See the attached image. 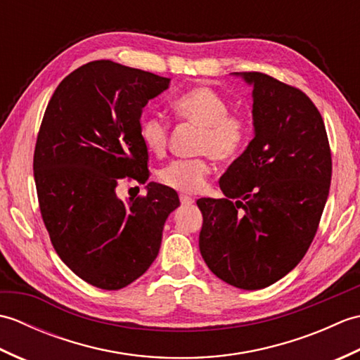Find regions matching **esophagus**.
Masks as SVG:
<instances>
[{
    "mask_svg": "<svg viewBox=\"0 0 360 360\" xmlns=\"http://www.w3.org/2000/svg\"><path fill=\"white\" fill-rule=\"evenodd\" d=\"M179 201H181V204L182 205H190L193 202V198H190V196H187V195H179Z\"/></svg>",
    "mask_w": 360,
    "mask_h": 360,
    "instance_id": "esophagus-1",
    "label": "esophagus"
}]
</instances>
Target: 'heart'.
<instances>
[{
  "label": "heart",
  "instance_id": "b5f03b06",
  "mask_svg": "<svg viewBox=\"0 0 360 360\" xmlns=\"http://www.w3.org/2000/svg\"><path fill=\"white\" fill-rule=\"evenodd\" d=\"M174 117L200 128L196 151L204 156L178 159L159 172L164 186L184 193H198L205 187L217 160H232L246 147L250 136V122L243 112L229 111L224 96L209 86L190 88L172 102ZM141 141L150 153L162 156L170 136V122L159 114H150L141 124Z\"/></svg>",
  "mask_w": 360,
  "mask_h": 360
}]
</instances>
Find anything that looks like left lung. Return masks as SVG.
I'll list each match as a JSON object with an SVG mask.
<instances>
[{"mask_svg":"<svg viewBox=\"0 0 360 360\" xmlns=\"http://www.w3.org/2000/svg\"><path fill=\"white\" fill-rule=\"evenodd\" d=\"M254 85L255 137L221 176L224 198H201L200 250L235 288L271 286L307 254L330 193L333 160L323 119L302 89L263 72Z\"/></svg>","mask_w":360,"mask_h":360,"instance_id":"8db88e82","label":"left lung"}]
</instances>
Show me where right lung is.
Returning a JSON list of instances; mask_svg holds the SVG:
<instances>
[{"mask_svg":"<svg viewBox=\"0 0 360 360\" xmlns=\"http://www.w3.org/2000/svg\"><path fill=\"white\" fill-rule=\"evenodd\" d=\"M168 83L96 60L65 77L46 106L34 151L38 205L58 257L96 288L117 290L139 278L158 257L167 217L179 205L178 193L156 182L128 202L116 195L124 179H148L141 114Z\"/></svg>","mask_w":360,"mask_h":360,"instance_id":"obj_1","label":"right lung"}]
</instances>
